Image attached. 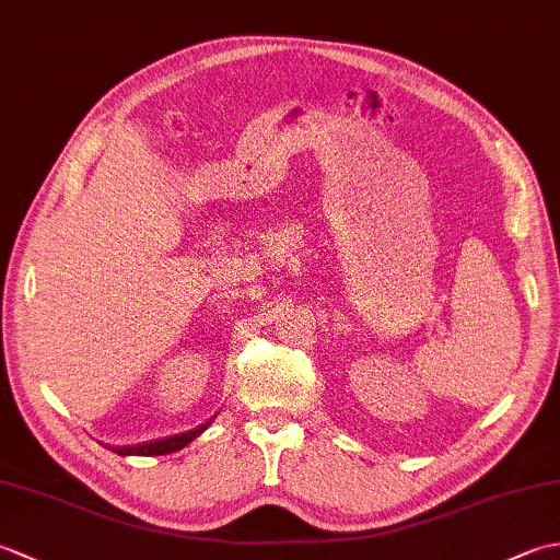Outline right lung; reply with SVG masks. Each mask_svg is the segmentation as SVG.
<instances>
[{
  "instance_id": "right-lung-1",
  "label": "right lung",
  "mask_w": 560,
  "mask_h": 560,
  "mask_svg": "<svg viewBox=\"0 0 560 560\" xmlns=\"http://www.w3.org/2000/svg\"><path fill=\"white\" fill-rule=\"evenodd\" d=\"M207 423H201L195 431H187L180 435H171V438H161V440H153V443H141V445H127V447H113V452L117 455H141V457H153V455H171L175 450H183L187 443H192V440L201 433L207 431Z\"/></svg>"
}]
</instances>
